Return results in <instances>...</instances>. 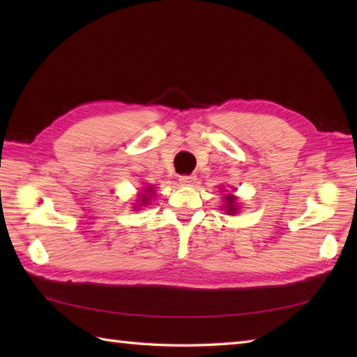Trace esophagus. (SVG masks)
<instances>
[{
  "label": "esophagus",
  "mask_w": 357,
  "mask_h": 357,
  "mask_svg": "<svg viewBox=\"0 0 357 357\" xmlns=\"http://www.w3.org/2000/svg\"><path fill=\"white\" fill-rule=\"evenodd\" d=\"M179 183L185 187H192L196 183L195 174H184V176L179 178Z\"/></svg>",
  "instance_id": "obj_1"
}]
</instances>
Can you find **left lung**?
<instances>
[{"label":"left lung","mask_w":357,"mask_h":357,"mask_svg":"<svg viewBox=\"0 0 357 357\" xmlns=\"http://www.w3.org/2000/svg\"><path fill=\"white\" fill-rule=\"evenodd\" d=\"M224 201H225L224 208H225V211H227V215H236V213H238V208H239L236 196L225 195V196H224Z\"/></svg>","instance_id":"8db88e82"}]
</instances>
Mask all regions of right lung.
I'll list each match as a JSON object with an SVG mask.
<instances>
[{"label":"right lung","mask_w":357,"mask_h":357,"mask_svg":"<svg viewBox=\"0 0 357 357\" xmlns=\"http://www.w3.org/2000/svg\"><path fill=\"white\" fill-rule=\"evenodd\" d=\"M153 193H155V190H153V187H151V185L144 187V193L139 195V199H136L138 202H141L139 207L141 206H147L149 201L151 199V196H153Z\"/></svg>","instance_id":"add662e5"}]
</instances>
